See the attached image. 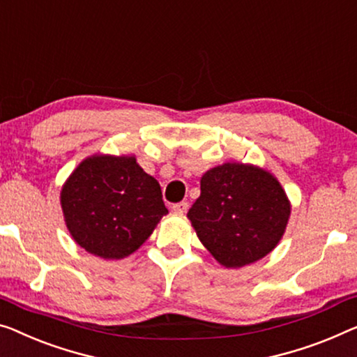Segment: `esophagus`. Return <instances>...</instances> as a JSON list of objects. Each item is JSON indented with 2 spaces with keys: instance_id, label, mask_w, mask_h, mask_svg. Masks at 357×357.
Masks as SVG:
<instances>
[{
  "instance_id": "34e87169",
  "label": "esophagus",
  "mask_w": 357,
  "mask_h": 357,
  "mask_svg": "<svg viewBox=\"0 0 357 357\" xmlns=\"http://www.w3.org/2000/svg\"><path fill=\"white\" fill-rule=\"evenodd\" d=\"M188 208H189L188 202H179V204H174L173 205V211L179 213V215H183V213L188 211Z\"/></svg>"
}]
</instances>
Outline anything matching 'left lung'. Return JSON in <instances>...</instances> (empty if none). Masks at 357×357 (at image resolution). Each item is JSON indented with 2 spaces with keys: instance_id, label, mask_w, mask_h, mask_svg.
<instances>
[{
  "instance_id": "left-lung-1",
  "label": "left lung",
  "mask_w": 357,
  "mask_h": 357,
  "mask_svg": "<svg viewBox=\"0 0 357 357\" xmlns=\"http://www.w3.org/2000/svg\"><path fill=\"white\" fill-rule=\"evenodd\" d=\"M291 205L268 169L227 162L200 179L188 211L197 237L225 268H242L273 252L289 225Z\"/></svg>"
}]
</instances>
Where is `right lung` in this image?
Returning <instances> with one entry per match:
<instances>
[{"label": "right lung", "instance_id": "obj_1", "mask_svg": "<svg viewBox=\"0 0 357 357\" xmlns=\"http://www.w3.org/2000/svg\"><path fill=\"white\" fill-rule=\"evenodd\" d=\"M61 206L73 241L104 259L135 253L168 213L160 184L136 157L109 153H94L73 169Z\"/></svg>", "mask_w": 357, "mask_h": 357}]
</instances>
